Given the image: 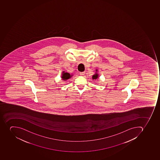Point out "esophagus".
Listing matches in <instances>:
<instances>
[{
  "label": "esophagus",
  "mask_w": 160,
  "mask_h": 160,
  "mask_svg": "<svg viewBox=\"0 0 160 160\" xmlns=\"http://www.w3.org/2000/svg\"><path fill=\"white\" fill-rule=\"evenodd\" d=\"M84 73H85V72H80V75H81V76H83V75H84Z\"/></svg>",
  "instance_id": "34e87169"
}]
</instances>
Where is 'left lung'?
<instances>
[{
	"label": "left lung",
	"instance_id": "left-lung-1",
	"mask_svg": "<svg viewBox=\"0 0 160 160\" xmlns=\"http://www.w3.org/2000/svg\"><path fill=\"white\" fill-rule=\"evenodd\" d=\"M98 73H96V74H94L92 76V79H97L98 78Z\"/></svg>",
	"mask_w": 160,
	"mask_h": 160
}]
</instances>
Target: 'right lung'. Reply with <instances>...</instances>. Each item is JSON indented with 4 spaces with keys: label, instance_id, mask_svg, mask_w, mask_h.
I'll use <instances>...</instances> for the list:
<instances>
[{
    "label": "right lung",
    "instance_id": "1",
    "mask_svg": "<svg viewBox=\"0 0 160 160\" xmlns=\"http://www.w3.org/2000/svg\"><path fill=\"white\" fill-rule=\"evenodd\" d=\"M72 76H71V74L69 73H67V72H63V73L62 74V78L63 80H67V79H69V78H71V77Z\"/></svg>",
    "mask_w": 160,
    "mask_h": 160
}]
</instances>
